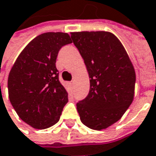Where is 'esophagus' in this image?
Listing matches in <instances>:
<instances>
[{"mask_svg": "<svg viewBox=\"0 0 156 156\" xmlns=\"http://www.w3.org/2000/svg\"><path fill=\"white\" fill-rule=\"evenodd\" d=\"M70 84H71V86H73V85H74V82L72 81V82H70Z\"/></svg>", "mask_w": 156, "mask_h": 156, "instance_id": "1", "label": "esophagus"}]
</instances>
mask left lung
Listing matches in <instances>:
<instances>
[{"label":"left lung","mask_w":156,"mask_h":156,"mask_svg":"<svg viewBox=\"0 0 156 156\" xmlns=\"http://www.w3.org/2000/svg\"><path fill=\"white\" fill-rule=\"evenodd\" d=\"M71 38L90 76L89 95L76 105L81 121L93 130L108 128L120 119L133 100L134 67L111 32H71Z\"/></svg>","instance_id":"1"}]
</instances>
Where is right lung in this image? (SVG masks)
I'll return each mask as SVG.
<instances>
[{"mask_svg": "<svg viewBox=\"0 0 156 156\" xmlns=\"http://www.w3.org/2000/svg\"><path fill=\"white\" fill-rule=\"evenodd\" d=\"M70 43L67 33L37 36L22 51L9 72V101L20 119L33 128L55 125L68 102L55 63L60 48Z\"/></svg>", "mask_w": 156, "mask_h": 156, "instance_id": "add662e5", "label": "right lung"}]
</instances>
